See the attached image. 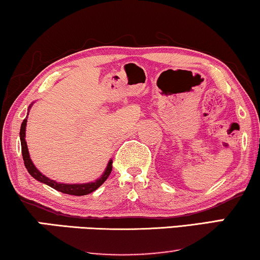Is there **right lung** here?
I'll use <instances>...</instances> for the list:
<instances>
[{
  "label": "right lung",
  "mask_w": 260,
  "mask_h": 260,
  "mask_svg": "<svg viewBox=\"0 0 260 260\" xmlns=\"http://www.w3.org/2000/svg\"><path fill=\"white\" fill-rule=\"evenodd\" d=\"M31 107V106H29ZM29 109V108H28ZM28 115V114H27ZM26 122H27V117L22 121L21 127H20V141H21V153H22V158H24V163L27 172L31 174L32 177H35L36 180L39 182L45 183V185L50 186L51 188L60 190L62 193H66V194H71V196H86L88 193H92L93 190H96L98 187L102 186L104 183V181L108 179V176L110 175L111 169H113V159H110L108 162V166L106 170H104L103 175H102L100 179H97L94 182H87V183H77V185H70V183H61V182H56L54 180L49 179L45 175L39 172V170L36 168L35 164L32 163L31 158H29V153H28V149H27V144H26L25 140V136H26Z\"/></svg>",
  "instance_id": "add662e5"
}]
</instances>
